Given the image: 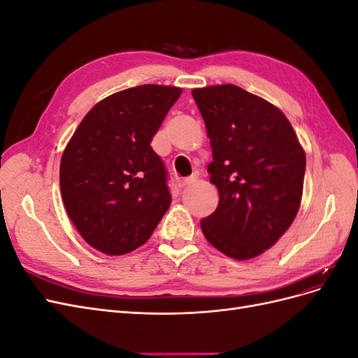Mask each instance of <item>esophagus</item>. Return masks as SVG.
<instances>
[{"label":"esophagus","instance_id":"1","mask_svg":"<svg viewBox=\"0 0 358 358\" xmlns=\"http://www.w3.org/2000/svg\"><path fill=\"white\" fill-rule=\"evenodd\" d=\"M194 182H196V178H187V179H183V180L179 182V188H187V187H189L191 183H194Z\"/></svg>","mask_w":358,"mask_h":358}]
</instances>
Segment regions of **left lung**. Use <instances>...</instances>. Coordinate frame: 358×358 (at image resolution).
Here are the masks:
<instances>
[{"label":"left lung","mask_w":358,"mask_h":358,"mask_svg":"<svg viewBox=\"0 0 358 358\" xmlns=\"http://www.w3.org/2000/svg\"><path fill=\"white\" fill-rule=\"evenodd\" d=\"M210 138L208 171L216 210L200 225L208 242L234 259L272 248L300 208L306 157L285 115L236 85L192 90Z\"/></svg>","instance_id":"left-lung-1"}]
</instances>
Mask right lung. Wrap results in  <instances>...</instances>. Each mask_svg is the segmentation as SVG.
Masks as SVG:
<instances>
[{"mask_svg":"<svg viewBox=\"0 0 358 358\" xmlns=\"http://www.w3.org/2000/svg\"><path fill=\"white\" fill-rule=\"evenodd\" d=\"M180 94L176 86L140 85L109 95L64 150V206L85 242L107 255L142 246L170 208L167 170L150 142Z\"/></svg>","mask_w":358,"mask_h":358,"instance_id":"obj_1","label":"right lung"}]
</instances>
